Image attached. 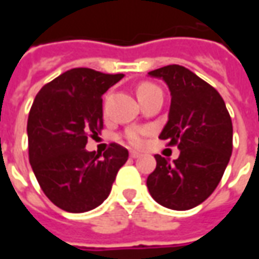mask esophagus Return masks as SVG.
Segmentation results:
<instances>
[{
    "label": "esophagus",
    "mask_w": 259,
    "mask_h": 259,
    "mask_svg": "<svg viewBox=\"0 0 259 259\" xmlns=\"http://www.w3.org/2000/svg\"><path fill=\"white\" fill-rule=\"evenodd\" d=\"M130 157H132V158H139V157H140V154H139V152H136V151H130Z\"/></svg>",
    "instance_id": "1"
}]
</instances>
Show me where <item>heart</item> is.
Here are the masks:
<instances>
[{
    "mask_svg": "<svg viewBox=\"0 0 259 259\" xmlns=\"http://www.w3.org/2000/svg\"><path fill=\"white\" fill-rule=\"evenodd\" d=\"M155 91H159L157 85L152 84V83H143V84L139 85L137 89V96H139V100L144 98V97L150 96ZM143 136H144V130L140 129H130L124 133V139L127 140L130 146L133 147H140L143 144Z\"/></svg>",
    "mask_w": 259,
    "mask_h": 259,
    "instance_id": "obj_1",
    "label": "heart"
}]
</instances>
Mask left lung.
<instances>
[{
    "instance_id": "left-lung-1",
    "label": "left lung",
    "mask_w": 259,
    "mask_h": 259,
    "mask_svg": "<svg viewBox=\"0 0 259 259\" xmlns=\"http://www.w3.org/2000/svg\"><path fill=\"white\" fill-rule=\"evenodd\" d=\"M148 74L165 80L170 90L168 123L159 139L178 146L180 155L172 163L155 155L157 168L147 178V187L158 204L191 209L222 179L233 150L232 119L221 94L185 66L168 65Z\"/></svg>"
}]
</instances>
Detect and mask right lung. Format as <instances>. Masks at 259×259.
<instances>
[{
    "label": "right lung",
    "instance_id": "add662e5",
    "mask_svg": "<svg viewBox=\"0 0 259 259\" xmlns=\"http://www.w3.org/2000/svg\"><path fill=\"white\" fill-rule=\"evenodd\" d=\"M123 77L74 68L41 87L27 119L29 161L38 185L66 212H87L107 198L129 158L111 143L104 158L87 151V139L101 135L102 94Z\"/></svg>",
    "mask_w": 259,
    "mask_h": 259
}]
</instances>
